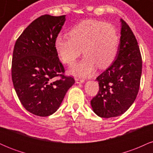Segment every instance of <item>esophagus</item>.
Segmentation results:
<instances>
[{
    "label": "esophagus",
    "instance_id": "obj_1",
    "mask_svg": "<svg viewBox=\"0 0 153 153\" xmlns=\"http://www.w3.org/2000/svg\"><path fill=\"white\" fill-rule=\"evenodd\" d=\"M75 82H76L77 83H82V82H84V80L82 78H75Z\"/></svg>",
    "mask_w": 153,
    "mask_h": 153
}]
</instances>
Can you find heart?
<instances>
[{"label": "heart", "instance_id": "1", "mask_svg": "<svg viewBox=\"0 0 153 153\" xmlns=\"http://www.w3.org/2000/svg\"><path fill=\"white\" fill-rule=\"evenodd\" d=\"M70 37L58 35L54 49L63 63L73 65L83 53V59L72 67L70 72L78 76H89L96 67L107 68L117 56L119 36L113 25L89 19L81 22L69 31Z\"/></svg>", "mask_w": 153, "mask_h": 153}]
</instances>
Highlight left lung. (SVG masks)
<instances>
[{
	"label": "left lung",
	"instance_id": "8db88e82",
	"mask_svg": "<svg viewBox=\"0 0 153 153\" xmlns=\"http://www.w3.org/2000/svg\"><path fill=\"white\" fill-rule=\"evenodd\" d=\"M116 59L96 78L99 91L91 101L96 114L111 118L123 114L137 96L142 74V57L132 31L122 19Z\"/></svg>",
	"mask_w": 153,
	"mask_h": 153
}]
</instances>
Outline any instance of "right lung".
I'll return each mask as SVG.
<instances>
[{"instance_id": "add662e5", "label": "right lung", "mask_w": 153, "mask_h": 153, "mask_svg": "<svg viewBox=\"0 0 153 153\" xmlns=\"http://www.w3.org/2000/svg\"><path fill=\"white\" fill-rule=\"evenodd\" d=\"M65 16L43 15L26 28L16 40L12 58L13 87L23 106L39 117H48L59 108L74 78L65 69L54 49V39ZM61 77L54 80L55 76Z\"/></svg>"}]
</instances>
